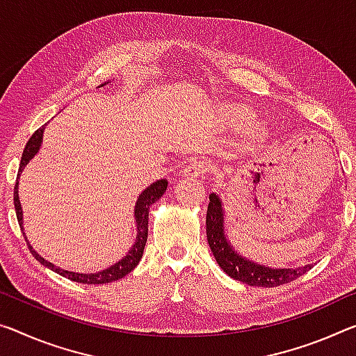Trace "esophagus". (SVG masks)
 <instances>
[{
    "label": "esophagus",
    "mask_w": 356,
    "mask_h": 356,
    "mask_svg": "<svg viewBox=\"0 0 356 356\" xmlns=\"http://www.w3.org/2000/svg\"><path fill=\"white\" fill-rule=\"evenodd\" d=\"M185 174H190V176H204L207 172V163L204 160H191L187 166L184 168Z\"/></svg>",
    "instance_id": "obj_1"
}]
</instances>
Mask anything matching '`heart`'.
<instances>
[{
    "mask_svg": "<svg viewBox=\"0 0 356 356\" xmlns=\"http://www.w3.org/2000/svg\"><path fill=\"white\" fill-rule=\"evenodd\" d=\"M233 122L238 127H249L250 123H253V115L247 114L245 111H236L233 114Z\"/></svg>",
    "mask_w": 356,
    "mask_h": 356,
    "instance_id": "b5f03b06",
    "label": "heart"
}]
</instances>
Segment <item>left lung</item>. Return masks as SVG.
Masks as SVG:
<instances>
[{
    "mask_svg": "<svg viewBox=\"0 0 356 356\" xmlns=\"http://www.w3.org/2000/svg\"><path fill=\"white\" fill-rule=\"evenodd\" d=\"M206 233L209 247L216 257L218 266L227 273L229 277L244 282L252 286H277L289 284L300 275L306 274L312 268L307 264L298 269H270L261 264L252 263L242 258L238 252L233 250L223 233V211L222 202L217 195H209V206L206 213Z\"/></svg>",
    "mask_w": 356,
    "mask_h": 356,
    "instance_id": "8db88e82",
    "label": "left lung"
}]
</instances>
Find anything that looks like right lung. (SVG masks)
<instances>
[{
  "mask_svg": "<svg viewBox=\"0 0 356 356\" xmlns=\"http://www.w3.org/2000/svg\"><path fill=\"white\" fill-rule=\"evenodd\" d=\"M44 128H46V125L38 128L36 131L31 134V138L28 139V143L24 149V154H22L19 176H20V172L24 171V168L28 165V161H30L31 158L38 154L39 147H41ZM17 185H19V180H15V187H14V206H15L17 220H19V223L22 225V207H20V201H19V191H17ZM166 188H168V180L161 179V180H156L155 184H152L149 188H145L143 193L139 195L136 207H134L138 236H136V242L133 244V249L129 250L128 255L123 259H120V261L112 264L111 268H107L104 270H99V273H97V274H77V273H70V270H65V269L54 266V264L49 263L47 259H44L41 255H38V253L33 250V247L28 244V241L25 238L28 249H30V252L33 253V257H35L39 263L44 264V266H47L49 269L55 270L56 274L63 275V277H67L70 280L79 282V284H87V285L109 284V282H114V280L125 277L128 273H131V270L138 266L139 259L143 258V252H144L145 242H147V231H149V207H150V204H154L156 200H160L161 196L165 195Z\"/></svg>",
  "mask_w": 356,
  "mask_h": 356,
  "instance_id": "1",
  "label": "right lung"
}]
</instances>
